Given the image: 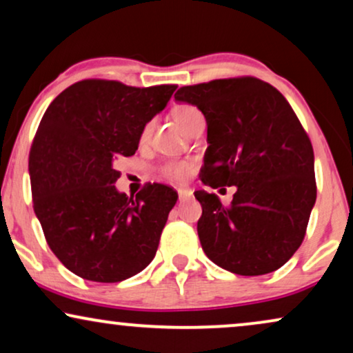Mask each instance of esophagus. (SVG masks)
Wrapping results in <instances>:
<instances>
[{
  "instance_id": "esophagus-1",
  "label": "esophagus",
  "mask_w": 353,
  "mask_h": 353,
  "mask_svg": "<svg viewBox=\"0 0 353 353\" xmlns=\"http://www.w3.org/2000/svg\"><path fill=\"white\" fill-rule=\"evenodd\" d=\"M178 197H180V201H185V199H190L192 192L190 190H186V188H178Z\"/></svg>"
}]
</instances>
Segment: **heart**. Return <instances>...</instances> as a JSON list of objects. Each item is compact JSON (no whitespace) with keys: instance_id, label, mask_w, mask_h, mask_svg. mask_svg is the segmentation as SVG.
<instances>
[{"instance_id":"obj_1","label":"heart","mask_w":353,"mask_h":353,"mask_svg":"<svg viewBox=\"0 0 353 353\" xmlns=\"http://www.w3.org/2000/svg\"><path fill=\"white\" fill-rule=\"evenodd\" d=\"M173 115H175L176 122L186 130V127L190 125L191 120L197 117V115H201V112H199V109L194 108V105L180 104L173 109ZM151 132H152V122H149L144 125L141 138L148 139ZM191 170H192V163L186 162V161H168L161 167V173L163 176L168 178V180H176V181H181V180H185V178L190 176Z\"/></svg>"}]
</instances>
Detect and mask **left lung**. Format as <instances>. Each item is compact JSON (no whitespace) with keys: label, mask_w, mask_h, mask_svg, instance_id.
Listing matches in <instances>:
<instances>
[{"label":"left lung","mask_w":353,"mask_h":353,"mask_svg":"<svg viewBox=\"0 0 353 353\" xmlns=\"http://www.w3.org/2000/svg\"><path fill=\"white\" fill-rule=\"evenodd\" d=\"M175 99L205 117L202 183L238 188L228 207L215 194L194 192L205 255L243 276L283 267L301 248L316 201L313 148L291 104L255 77L183 86Z\"/></svg>","instance_id":"left-lung-1"}]
</instances>
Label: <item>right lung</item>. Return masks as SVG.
<instances>
[{
	"label": "right lung",
	"mask_w": 353,
	"mask_h": 353,
	"mask_svg": "<svg viewBox=\"0 0 353 353\" xmlns=\"http://www.w3.org/2000/svg\"><path fill=\"white\" fill-rule=\"evenodd\" d=\"M175 90L81 80L43 115L28 156L33 210L50 249L77 276L119 283L152 262L178 194L154 183L128 197L114 183L117 161L137 152L144 125Z\"/></svg>",
	"instance_id": "right-lung-1"
}]
</instances>
